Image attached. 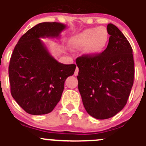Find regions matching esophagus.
<instances>
[{"label":"esophagus","mask_w":146,"mask_h":146,"mask_svg":"<svg viewBox=\"0 0 146 146\" xmlns=\"http://www.w3.org/2000/svg\"><path fill=\"white\" fill-rule=\"evenodd\" d=\"M78 74V68H76V70H75V72H74V75L75 76H77Z\"/></svg>","instance_id":"obj_1"}]
</instances>
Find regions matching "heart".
<instances>
[{
	"label": "heart",
	"instance_id": "obj_1",
	"mask_svg": "<svg viewBox=\"0 0 146 146\" xmlns=\"http://www.w3.org/2000/svg\"><path fill=\"white\" fill-rule=\"evenodd\" d=\"M109 41V33L104 27L90 28L78 33L71 38L74 48L83 49L90 55H98L103 51Z\"/></svg>",
	"mask_w": 146,
	"mask_h": 146
}]
</instances>
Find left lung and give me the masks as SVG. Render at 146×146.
<instances>
[{"mask_svg":"<svg viewBox=\"0 0 146 146\" xmlns=\"http://www.w3.org/2000/svg\"><path fill=\"white\" fill-rule=\"evenodd\" d=\"M107 48L76 60L78 87L86 111L99 120L113 117L126 104L134 83L132 48L117 26L110 23Z\"/></svg>","mask_w":146,"mask_h":146,"instance_id":"1","label":"left lung"}]
</instances>
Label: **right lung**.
<instances>
[{
  "label": "right lung",
  "mask_w": 146,
  "mask_h": 146,
  "mask_svg": "<svg viewBox=\"0 0 146 146\" xmlns=\"http://www.w3.org/2000/svg\"><path fill=\"white\" fill-rule=\"evenodd\" d=\"M67 26L41 23L23 35L15 46L9 66L11 93L25 111L34 115L53 111L61 99L66 78L76 64L59 62L40 38H58Z\"/></svg>",
  "instance_id": "add662e5"
}]
</instances>
